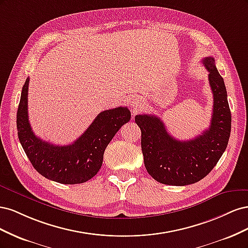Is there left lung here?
Listing matches in <instances>:
<instances>
[{"mask_svg": "<svg viewBox=\"0 0 248 248\" xmlns=\"http://www.w3.org/2000/svg\"><path fill=\"white\" fill-rule=\"evenodd\" d=\"M202 63L209 71L214 101L211 124L206 131L192 140H179L167 131L158 117L136 116L146 170L162 184L184 186L199 182L213 170L228 146L232 117L227 89L214 58L207 57Z\"/></svg>", "mask_w": 248, "mask_h": 248, "instance_id": "left-lung-1", "label": "left lung"}]
</instances>
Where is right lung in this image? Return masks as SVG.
<instances>
[{
  "label": "right lung",
  "instance_id": "obj_1",
  "mask_svg": "<svg viewBox=\"0 0 248 248\" xmlns=\"http://www.w3.org/2000/svg\"><path fill=\"white\" fill-rule=\"evenodd\" d=\"M30 78L21 90L16 115L20 145L29 160L40 175L61 184H79L93 178L100 170L103 154L111 139L130 120L127 108L101 111L74 142L56 146L37 138L29 122L28 91Z\"/></svg>",
  "mask_w": 248,
  "mask_h": 248
}]
</instances>
